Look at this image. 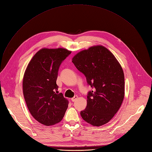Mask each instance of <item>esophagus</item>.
<instances>
[{
	"mask_svg": "<svg viewBox=\"0 0 152 152\" xmlns=\"http://www.w3.org/2000/svg\"><path fill=\"white\" fill-rule=\"evenodd\" d=\"M77 99H78V96H74V97H72V98L71 99V100H72V102H75Z\"/></svg>",
	"mask_w": 152,
	"mask_h": 152,
	"instance_id": "obj_1",
	"label": "esophagus"
}]
</instances>
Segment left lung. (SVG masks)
I'll return each instance as SVG.
<instances>
[{"label": "left lung", "instance_id": "left-lung-1", "mask_svg": "<svg viewBox=\"0 0 152 152\" xmlns=\"http://www.w3.org/2000/svg\"><path fill=\"white\" fill-rule=\"evenodd\" d=\"M77 69L94 87L89 92L87 106L80 114L88 124L99 126L107 124L119 110L125 96L123 69L105 47L97 45L77 53L72 58Z\"/></svg>", "mask_w": 152, "mask_h": 152}]
</instances>
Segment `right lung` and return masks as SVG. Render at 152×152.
I'll return each instance as SVG.
<instances>
[{
	"mask_svg": "<svg viewBox=\"0 0 152 152\" xmlns=\"http://www.w3.org/2000/svg\"><path fill=\"white\" fill-rule=\"evenodd\" d=\"M71 53L64 48H42L32 57L22 80L27 108L39 123L53 125L63 119L69 101L58 94V71L62 61Z\"/></svg>",
	"mask_w": 152,
	"mask_h": 152,
	"instance_id": "add662e5",
	"label": "right lung"
}]
</instances>
